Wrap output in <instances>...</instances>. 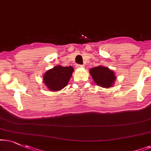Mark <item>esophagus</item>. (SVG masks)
<instances>
[{"instance_id":"esophagus-1","label":"esophagus","mask_w":151,"mask_h":151,"mask_svg":"<svg viewBox=\"0 0 151 151\" xmlns=\"http://www.w3.org/2000/svg\"><path fill=\"white\" fill-rule=\"evenodd\" d=\"M76 67H77V68H83L84 65H76Z\"/></svg>"}]
</instances>
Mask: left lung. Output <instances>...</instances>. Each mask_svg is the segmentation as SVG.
Returning a JSON list of instances; mask_svg holds the SVG:
<instances>
[{"label":"left lung","mask_w":151,"mask_h":151,"mask_svg":"<svg viewBox=\"0 0 151 151\" xmlns=\"http://www.w3.org/2000/svg\"><path fill=\"white\" fill-rule=\"evenodd\" d=\"M90 74L96 85L103 88H111L116 80L114 72L104 66L91 68Z\"/></svg>","instance_id":"left-lung-1"}]
</instances>
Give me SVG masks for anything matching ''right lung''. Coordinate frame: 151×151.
<instances>
[{"mask_svg":"<svg viewBox=\"0 0 151 151\" xmlns=\"http://www.w3.org/2000/svg\"><path fill=\"white\" fill-rule=\"evenodd\" d=\"M73 72L74 68L72 66L56 65L44 74L43 82L50 90L58 91L68 85Z\"/></svg>","mask_w":151,"mask_h":151,"instance_id":"right-lung-1","label":"right lung"}]
</instances>
